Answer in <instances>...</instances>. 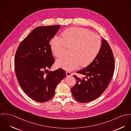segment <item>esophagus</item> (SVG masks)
I'll return each instance as SVG.
<instances>
[{
    "label": "esophagus",
    "mask_w": 131,
    "mask_h": 131,
    "mask_svg": "<svg viewBox=\"0 0 131 131\" xmlns=\"http://www.w3.org/2000/svg\"><path fill=\"white\" fill-rule=\"evenodd\" d=\"M66 74L67 76H70L73 75L72 73L70 72H69V71H66Z\"/></svg>",
    "instance_id": "34e87169"
}]
</instances>
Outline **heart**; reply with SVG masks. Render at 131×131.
<instances>
[{
    "label": "heart",
    "mask_w": 131,
    "mask_h": 131,
    "mask_svg": "<svg viewBox=\"0 0 131 131\" xmlns=\"http://www.w3.org/2000/svg\"><path fill=\"white\" fill-rule=\"evenodd\" d=\"M62 39L54 37L50 48L56 57H60L65 53L66 47L70 48L69 57L58 59L56 65L67 70L75 69L80 65L86 67L97 56L102 45L100 37L88 29L73 27L63 31Z\"/></svg>",
    "instance_id": "b5f03b06"
}]
</instances>
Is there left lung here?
<instances>
[{"label": "left lung", "instance_id": "obj_1", "mask_svg": "<svg viewBox=\"0 0 131 131\" xmlns=\"http://www.w3.org/2000/svg\"><path fill=\"white\" fill-rule=\"evenodd\" d=\"M114 70L113 53L103 38L100 51L94 61L86 68L76 72L85 77L81 79L73 76L77 82L71 89L74 99L79 102L85 103L99 97L108 86Z\"/></svg>", "mask_w": 131, "mask_h": 131}]
</instances>
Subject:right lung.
Listing matches in <instances>:
<instances>
[{
	"instance_id": "add662e5",
	"label": "right lung",
	"mask_w": 131,
	"mask_h": 131,
	"mask_svg": "<svg viewBox=\"0 0 131 131\" xmlns=\"http://www.w3.org/2000/svg\"><path fill=\"white\" fill-rule=\"evenodd\" d=\"M60 28L58 25L36 28L19 44L15 53V71L18 83L36 102L51 100L57 85L66 77L65 71L61 68L48 70L55 62L50 42Z\"/></svg>"
}]
</instances>
